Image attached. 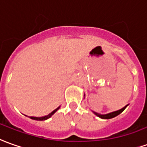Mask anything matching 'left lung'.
<instances>
[{"mask_svg": "<svg viewBox=\"0 0 147 147\" xmlns=\"http://www.w3.org/2000/svg\"><path fill=\"white\" fill-rule=\"evenodd\" d=\"M128 106V105H125V107H123L122 109H121L119 110H117V111L114 112H112V113H107V114H100L98 113H96V112H93V113H94L95 115H96L99 117H100V118H102V119H110V118H113V117H115L117 115H119L121 113H122V112L125 110V109Z\"/></svg>", "mask_w": 147, "mask_h": 147, "instance_id": "obj_1", "label": "left lung"}]
</instances>
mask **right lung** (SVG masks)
Masks as SVG:
<instances>
[{
	"mask_svg": "<svg viewBox=\"0 0 147 147\" xmlns=\"http://www.w3.org/2000/svg\"><path fill=\"white\" fill-rule=\"evenodd\" d=\"M59 108H60V106H59V107L57 108V109H55L54 111L51 112V113H49L48 115L44 116V117H30V118H31V119H33V120H36V121H45V120L50 118V117H51V116H52L53 114H54V113H55L57 111V110H59Z\"/></svg>",
	"mask_w": 147,
	"mask_h": 147,
	"instance_id": "obj_1",
	"label": "right lung"
}]
</instances>
